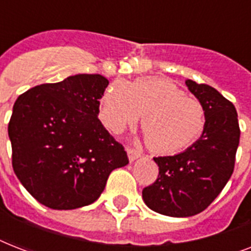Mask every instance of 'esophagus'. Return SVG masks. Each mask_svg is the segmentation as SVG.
<instances>
[{
    "label": "esophagus",
    "instance_id": "34e87169",
    "mask_svg": "<svg viewBox=\"0 0 251 251\" xmlns=\"http://www.w3.org/2000/svg\"><path fill=\"white\" fill-rule=\"evenodd\" d=\"M126 151H127V156H129L130 161L137 160L138 157H141V155H142L139 151H137V150H134V149H127Z\"/></svg>",
    "mask_w": 251,
    "mask_h": 251
}]
</instances>
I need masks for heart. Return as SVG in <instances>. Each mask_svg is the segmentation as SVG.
Segmentation results:
<instances>
[{"instance_id": "obj_1", "label": "heart", "mask_w": 251, "mask_h": 251, "mask_svg": "<svg viewBox=\"0 0 251 251\" xmlns=\"http://www.w3.org/2000/svg\"><path fill=\"white\" fill-rule=\"evenodd\" d=\"M141 114L149 149L161 155L187 149L206 129L202 102L164 78L147 76L129 84L117 80L100 99L99 117L114 134L133 126Z\"/></svg>"}]
</instances>
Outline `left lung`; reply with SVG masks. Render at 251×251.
<instances>
[{"mask_svg":"<svg viewBox=\"0 0 251 251\" xmlns=\"http://www.w3.org/2000/svg\"><path fill=\"white\" fill-rule=\"evenodd\" d=\"M185 83L206 110V129L183 152L153 157L159 176L142 191L147 207L173 218L197 215L214 202L233 173L240 143L233 104L208 84Z\"/></svg>","mask_w":251,"mask_h":251,"instance_id":"obj_1","label":"left lung"}]
</instances>
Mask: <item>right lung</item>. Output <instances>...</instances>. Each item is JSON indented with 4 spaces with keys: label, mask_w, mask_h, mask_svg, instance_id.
Listing matches in <instances>:
<instances>
[{
    "label": "right lung",
    "mask_w": 251,
    "mask_h": 251,
    "mask_svg": "<svg viewBox=\"0 0 251 251\" xmlns=\"http://www.w3.org/2000/svg\"><path fill=\"white\" fill-rule=\"evenodd\" d=\"M108 84L100 74H76L17 99L9 122L13 169L41 204L53 210L88 206L110 172L129 164L121 143L98 118Z\"/></svg>",
    "instance_id": "1"
}]
</instances>
